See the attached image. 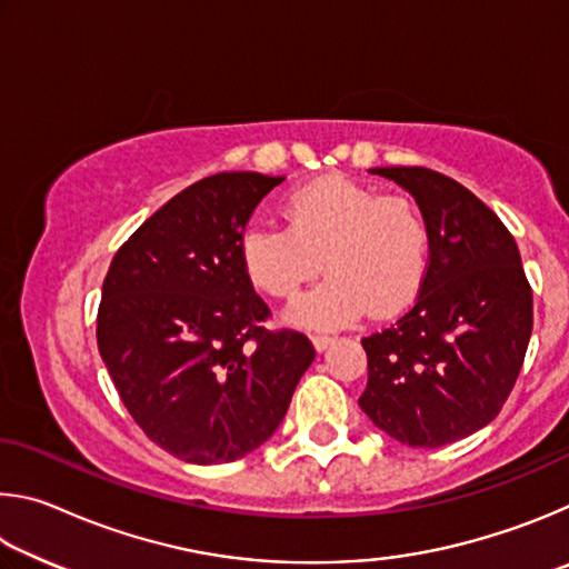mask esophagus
Returning <instances> with one entry per match:
<instances>
[{
	"label": "esophagus",
	"instance_id": "obj_1",
	"mask_svg": "<svg viewBox=\"0 0 569 569\" xmlns=\"http://www.w3.org/2000/svg\"><path fill=\"white\" fill-rule=\"evenodd\" d=\"M311 343H313V349H316V351H319V353H323V351H326V349H329V346L333 343V339H331V336L316 333V336H313V339H311Z\"/></svg>",
	"mask_w": 569,
	"mask_h": 569
}]
</instances>
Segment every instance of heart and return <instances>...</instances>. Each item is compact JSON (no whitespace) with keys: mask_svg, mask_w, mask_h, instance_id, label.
Returning a JSON list of instances; mask_svg holds the SVG:
<instances>
[{"mask_svg":"<svg viewBox=\"0 0 569 569\" xmlns=\"http://www.w3.org/2000/svg\"><path fill=\"white\" fill-rule=\"evenodd\" d=\"M283 213L288 228L243 230L240 263L273 298L296 296L323 266L329 278L288 306V323L336 331L366 308L393 316L419 296L429 271V226L411 200L329 176L288 192Z\"/></svg>","mask_w":569,"mask_h":569,"instance_id":"obj_1","label":"heart"}]
</instances>
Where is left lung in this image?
<instances>
[{"mask_svg":"<svg viewBox=\"0 0 569 569\" xmlns=\"http://www.w3.org/2000/svg\"><path fill=\"white\" fill-rule=\"evenodd\" d=\"M417 200L429 271L409 313L361 341L359 399L383 435L435 449L475 435L512 391L532 336V288L515 238L475 192L429 168H371Z\"/></svg>","mask_w":569,"mask_h":569,"instance_id":"8db88e82","label":"left lung"}]
</instances>
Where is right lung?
<instances>
[{
  "mask_svg": "<svg viewBox=\"0 0 569 569\" xmlns=\"http://www.w3.org/2000/svg\"><path fill=\"white\" fill-rule=\"evenodd\" d=\"M283 178L218 172L192 182L114 253L98 346L140 429L190 465H223L273 437L313 361L303 333H268L240 236Z\"/></svg>",
  "mask_w": 569,
  "mask_h": 569,
  "instance_id": "right-lung-1",
  "label": "right lung"
}]
</instances>
